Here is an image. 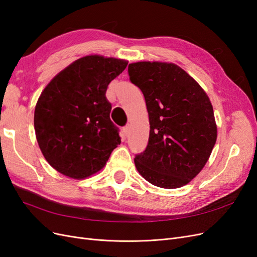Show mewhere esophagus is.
<instances>
[{
	"label": "esophagus",
	"mask_w": 257,
	"mask_h": 257,
	"mask_svg": "<svg viewBox=\"0 0 257 257\" xmlns=\"http://www.w3.org/2000/svg\"><path fill=\"white\" fill-rule=\"evenodd\" d=\"M122 132H123V135H124V136H127L128 133H130V126H128V125L124 126L123 130H122Z\"/></svg>",
	"instance_id": "esophagus-1"
}]
</instances>
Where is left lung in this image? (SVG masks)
<instances>
[{"label": "left lung", "mask_w": 257, "mask_h": 257, "mask_svg": "<svg viewBox=\"0 0 257 257\" xmlns=\"http://www.w3.org/2000/svg\"><path fill=\"white\" fill-rule=\"evenodd\" d=\"M128 76L143 92L150 122L148 146L134 159L138 173L155 186L181 188L204 168L215 145L211 102L174 63H131Z\"/></svg>", "instance_id": "left-lung-1"}]
</instances>
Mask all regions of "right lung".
Here are the masks:
<instances>
[{
  "label": "right lung",
  "instance_id": "right-lung-1",
  "mask_svg": "<svg viewBox=\"0 0 257 257\" xmlns=\"http://www.w3.org/2000/svg\"><path fill=\"white\" fill-rule=\"evenodd\" d=\"M127 61L87 56L47 84L34 111V128L46 161L62 175L84 179L99 172L116 146L119 128L110 120L108 84Z\"/></svg>",
  "mask_w": 257,
  "mask_h": 257
}]
</instances>
